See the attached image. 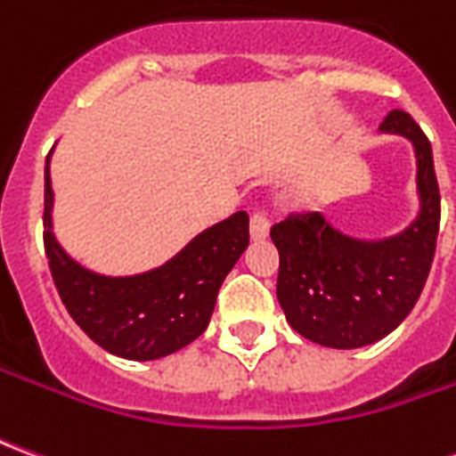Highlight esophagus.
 <instances>
[{"mask_svg":"<svg viewBox=\"0 0 456 456\" xmlns=\"http://www.w3.org/2000/svg\"><path fill=\"white\" fill-rule=\"evenodd\" d=\"M268 229H271V224H268L266 215L264 212H254L251 215V239L254 241H264L268 237Z\"/></svg>","mask_w":456,"mask_h":456,"instance_id":"34e87169","label":"esophagus"}]
</instances>
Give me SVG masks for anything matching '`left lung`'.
Returning <instances> with one entry per match:
<instances>
[{"label": "left lung", "mask_w": 456, "mask_h": 456, "mask_svg": "<svg viewBox=\"0 0 456 456\" xmlns=\"http://www.w3.org/2000/svg\"><path fill=\"white\" fill-rule=\"evenodd\" d=\"M381 134L411 141L418 212L405 229L359 239L322 212L278 222L271 239L281 254L278 303L297 335L332 349H359L391 335L418 303L440 232V188L432 146L411 114L393 110Z\"/></svg>", "instance_id": "left-lung-1"}]
</instances>
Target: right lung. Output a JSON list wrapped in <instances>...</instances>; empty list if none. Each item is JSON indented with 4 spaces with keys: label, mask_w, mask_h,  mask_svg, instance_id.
Segmentation results:
<instances>
[{
    "label": "right lung",
    "mask_w": 456,
    "mask_h": 456,
    "mask_svg": "<svg viewBox=\"0 0 456 456\" xmlns=\"http://www.w3.org/2000/svg\"><path fill=\"white\" fill-rule=\"evenodd\" d=\"M51 156L53 149L45 159V256L61 300L80 330L104 352L131 362L163 359L198 339L208 330L222 281L248 247L247 212L200 232L151 271L97 273L70 256L55 237Z\"/></svg>",
    "instance_id": "1"
}]
</instances>
